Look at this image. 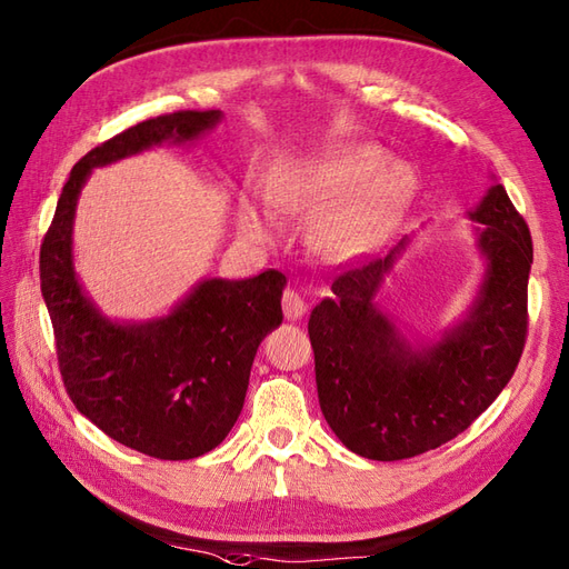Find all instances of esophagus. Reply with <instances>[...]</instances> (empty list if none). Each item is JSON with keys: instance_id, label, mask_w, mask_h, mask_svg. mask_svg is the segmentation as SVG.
<instances>
[{"instance_id": "34e87169", "label": "esophagus", "mask_w": 569, "mask_h": 569, "mask_svg": "<svg viewBox=\"0 0 569 569\" xmlns=\"http://www.w3.org/2000/svg\"><path fill=\"white\" fill-rule=\"evenodd\" d=\"M282 311L287 318H301L309 311V303L299 295V289H284L282 295Z\"/></svg>"}]
</instances>
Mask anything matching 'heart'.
<instances>
[{"label": "heart", "mask_w": 569, "mask_h": 569, "mask_svg": "<svg viewBox=\"0 0 569 569\" xmlns=\"http://www.w3.org/2000/svg\"><path fill=\"white\" fill-rule=\"evenodd\" d=\"M415 192L408 166L373 144H340L326 154L292 163L272 188V202L284 212H316L313 246L330 260L369 251L389 233ZM253 233L266 231L256 212L246 214Z\"/></svg>", "instance_id": "b5f03b06"}]
</instances>
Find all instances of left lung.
<instances>
[{
	"label": "left lung",
	"mask_w": 569,
	"mask_h": 569,
	"mask_svg": "<svg viewBox=\"0 0 569 569\" xmlns=\"http://www.w3.org/2000/svg\"><path fill=\"white\" fill-rule=\"evenodd\" d=\"M470 217L482 224L488 277L468 321L429 350H412L371 301L403 243L383 260L345 262L336 297L311 311L318 403L365 459L398 461L447 445L515 377L529 332L531 231L500 183Z\"/></svg>",
	"instance_id": "obj_1"
}]
</instances>
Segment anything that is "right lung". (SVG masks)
Here are the masks:
<instances>
[{"label":"right lung","instance_id":"obj_1","mask_svg":"<svg viewBox=\"0 0 569 569\" xmlns=\"http://www.w3.org/2000/svg\"><path fill=\"white\" fill-rule=\"evenodd\" d=\"M221 110H176L137 122L81 157L40 243V292L52 321L67 396L103 432L140 453L186 461L221 445L239 420L260 340L282 323L284 274L204 280L166 318L110 323L81 292L72 219L93 166L163 140L188 142Z\"/></svg>","mask_w":569,"mask_h":569}]
</instances>
